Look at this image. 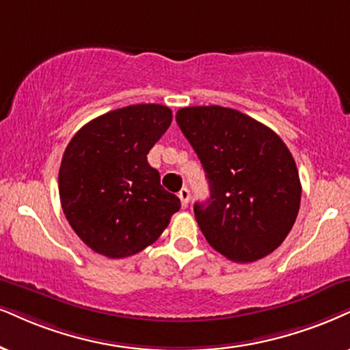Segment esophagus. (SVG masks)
<instances>
[{
	"label": "esophagus",
	"mask_w": 350,
	"mask_h": 350,
	"mask_svg": "<svg viewBox=\"0 0 350 350\" xmlns=\"http://www.w3.org/2000/svg\"><path fill=\"white\" fill-rule=\"evenodd\" d=\"M178 198H180V201H182L183 208H187L188 202H189V189H188V188H182V189H180Z\"/></svg>",
	"instance_id": "1"
}]
</instances>
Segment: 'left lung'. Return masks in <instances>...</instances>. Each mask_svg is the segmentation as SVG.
<instances>
[{
  "label": "left lung",
  "mask_w": 350,
  "mask_h": 350,
  "mask_svg": "<svg viewBox=\"0 0 350 350\" xmlns=\"http://www.w3.org/2000/svg\"><path fill=\"white\" fill-rule=\"evenodd\" d=\"M176 123L208 176L211 198L196 202L208 243L235 262H252L286 240L301 185L284 141L252 116L226 107H187Z\"/></svg>",
  "instance_id": "left-lung-1"
}]
</instances>
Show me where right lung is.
<instances>
[{
	"label": "right lung",
	"instance_id": "right-lung-1",
	"mask_svg": "<svg viewBox=\"0 0 350 350\" xmlns=\"http://www.w3.org/2000/svg\"><path fill=\"white\" fill-rule=\"evenodd\" d=\"M172 123V110L137 103L84 124L62 159L59 201L77 237L98 254L128 258L152 245L180 209L148 154Z\"/></svg>",
	"mask_w": 350,
	"mask_h": 350
}]
</instances>
